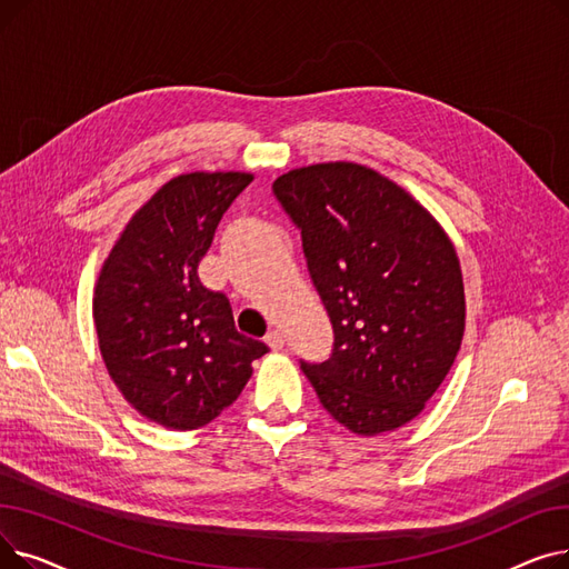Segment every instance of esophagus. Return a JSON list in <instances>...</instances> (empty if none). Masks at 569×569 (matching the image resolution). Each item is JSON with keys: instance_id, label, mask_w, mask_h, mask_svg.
Listing matches in <instances>:
<instances>
[{"instance_id": "34e87169", "label": "esophagus", "mask_w": 569, "mask_h": 569, "mask_svg": "<svg viewBox=\"0 0 569 569\" xmlns=\"http://www.w3.org/2000/svg\"><path fill=\"white\" fill-rule=\"evenodd\" d=\"M264 343L272 348L274 352H279V350H283V346H286V339H283V335L279 332V330H272L269 332L267 337H264Z\"/></svg>"}]
</instances>
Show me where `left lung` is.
Here are the masks:
<instances>
[{
	"label": "left lung",
	"instance_id": "left-lung-1",
	"mask_svg": "<svg viewBox=\"0 0 569 569\" xmlns=\"http://www.w3.org/2000/svg\"><path fill=\"white\" fill-rule=\"evenodd\" d=\"M302 230L335 350L305 376L357 436L412 422L450 373L466 332L461 262L429 209L378 170L330 161L272 184Z\"/></svg>",
	"mask_w": 569,
	"mask_h": 569
}]
</instances>
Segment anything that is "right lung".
Listing matches in <instances>:
<instances>
[{
	"instance_id": "add662e5",
	"label": "right lung",
	"mask_w": 569,
	"mask_h": 569,
	"mask_svg": "<svg viewBox=\"0 0 569 569\" xmlns=\"http://www.w3.org/2000/svg\"><path fill=\"white\" fill-rule=\"evenodd\" d=\"M251 172L177 174L138 207L94 283L92 318L108 376L144 420L193 431L242 395L262 341L237 332L198 264Z\"/></svg>"
}]
</instances>
